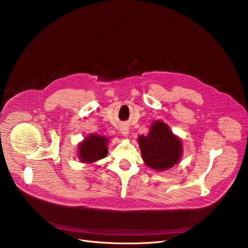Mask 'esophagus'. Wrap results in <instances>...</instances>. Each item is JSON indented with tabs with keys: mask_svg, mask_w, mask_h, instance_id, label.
<instances>
[{
	"mask_svg": "<svg viewBox=\"0 0 248 248\" xmlns=\"http://www.w3.org/2000/svg\"><path fill=\"white\" fill-rule=\"evenodd\" d=\"M120 131H121L122 136H123V137H126V138H127V136H128V134H129V130H128V128H127L126 126H122L121 129H120Z\"/></svg>",
	"mask_w": 248,
	"mask_h": 248,
	"instance_id": "obj_1",
	"label": "esophagus"
}]
</instances>
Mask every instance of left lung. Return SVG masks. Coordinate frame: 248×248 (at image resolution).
<instances>
[{"mask_svg": "<svg viewBox=\"0 0 248 248\" xmlns=\"http://www.w3.org/2000/svg\"><path fill=\"white\" fill-rule=\"evenodd\" d=\"M138 140L146 166L158 171L172 168L182 156L181 140L161 121H155L148 136H140Z\"/></svg>", "mask_w": 248, "mask_h": 248, "instance_id": "1", "label": "left lung"}]
</instances>
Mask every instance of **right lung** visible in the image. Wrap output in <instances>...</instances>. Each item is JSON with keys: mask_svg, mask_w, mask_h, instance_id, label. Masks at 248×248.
Here are the masks:
<instances>
[{"mask_svg": "<svg viewBox=\"0 0 248 248\" xmlns=\"http://www.w3.org/2000/svg\"><path fill=\"white\" fill-rule=\"evenodd\" d=\"M108 138L99 134H89L78 148V155L81 162L93 163L104 158L108 155Z\"/></svg>", "mask_w": 248, "mask_h": 248, "instance_id": "obj_1", "label": "right lung"}]
</instances>
